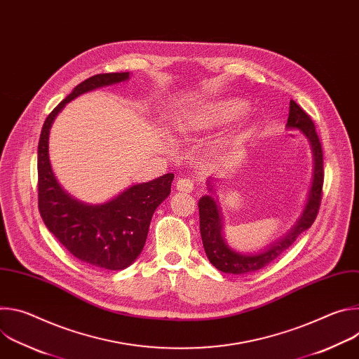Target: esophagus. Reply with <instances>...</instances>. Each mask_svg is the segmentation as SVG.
Instances as JSON below:
<instances>
[{"instance_id":"34e87169","label":"esophagus","mask_w":359,"mask_h":359,"mask_svg":"<svg viewBox=\"0 0 359 359\" xmlns=\"http://www.w3.org/2000/svg\"><path fill=\"white\" fill-rule=\"evenodd\" d=\"M176 189L179 190V191H184V193H190V191H193V189H194V183H193V180H190V179H179L177 180V183H176Z\"/></svg>"}]
</instances>
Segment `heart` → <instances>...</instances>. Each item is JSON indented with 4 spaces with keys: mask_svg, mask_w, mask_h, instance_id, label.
<instances>
[{
    "mask_svg": "<svg viewBox=\"0 0 359 359\" xmlns=\"http://www.w3.org/2000/svg\"><path fill=\"white\" fill-rule=\"evenodd\" d=\"M245 105L236 97H222L208 102L197 111L180 119L177 129L183 133H204L224 126L238 118Z\"/></svg>",
    "mask_w": 359,
    "mask_h": 359,
    "instance_id": "1",
    "label": "heart"
}]
</instances>
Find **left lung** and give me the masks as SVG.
<instances>
[{
  "mask_svg": "<svg viewBox=\"0 0 359 359\" xmlns=\"http://www.w3.org/2000/svg\"><path fill=\"white\" fill-rule=\"evenodd\" d=\"M287 129L299 130L306 139H309L314 158V172L313 183L306 197L304 210L295 224L280 238L274 240L267 248L257 252H238L233 250L224 236H223V215L219 206V201L213 194H204L198 200V215H200V234L203 240V247L206 251L209 262L220 271L226 274L244 276L252 271H257L273 260H276L280 254H283L297 237L310 229L314 223L323 197V184H324V161H323V147L316 132L314 122L306 115L294 100H290V114L287 121ZM209 184V190L215 193L213 184Z\"/></svg>",
  "mask_w": 359,
  "mask_h": 359,
  "instance_id": "1",
  "label": "left lung"
}]
</instances>
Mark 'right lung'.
<instances>
[{"label": "right lung", "mask_w": 359, "mask_h": 359, "mask_svg": "<svg viewBox=\"0 0 359 359\" xmlns=\"http://www.w3.org/2000/svg\"><path fill=\"white\" fill-rule=\"evenodd\" d=\"M129 72L99 74L81 82L43 122L38 143V209L58 241L78 260L102 270H123L143 250L153 213L170 194L173 173L137 183L114 198L89 204L67 193L49 162V130L58 114L82 93L125 82Z\"/></svg>", "instance_id": "obj_1"}]
</instances>
